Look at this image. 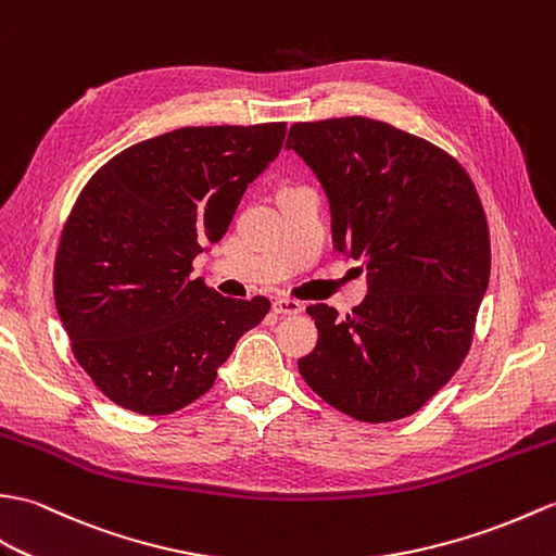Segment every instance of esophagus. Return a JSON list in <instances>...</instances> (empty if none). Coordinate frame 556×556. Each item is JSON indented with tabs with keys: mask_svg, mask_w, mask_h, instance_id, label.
<instances>
[{
	"mask_svg": "<svg viewBox=\"0 0 556 556\" xmlns=\"http://www.w3.org/2000/svg\"><path fill=\"white\" fill-rule=\"evenodd\" d=\"M273 309L279 315H299V313H303V303L295 299H277L273 303Z\"/></svg>",
	"mask_w": 556,
	"mask_h": 556,
	"instance_id": "obj_1",
	"label": "esophagus"
}]
</instances>
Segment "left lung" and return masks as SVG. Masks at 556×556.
Instances as JSON below:
<instances>
[{"label":"left lung","mask_w":556,"mask_h":556,"mask_svg":"<svg viewBox=\"0 0 556 556\" xmlns=\"http://www.w3.org/2000/svg\"><path fill=\"white\" fill-rule=\"evenodd\" d=\"M287 149L313 167L337 251L369 269L351 315L307 305L319 339L305 383L357 421L415 415L467 357L490 277V235L469 173L441 147L348 115L295 123Z\"/></svg>","instance_id":"left-lung-1"}]
</instances>
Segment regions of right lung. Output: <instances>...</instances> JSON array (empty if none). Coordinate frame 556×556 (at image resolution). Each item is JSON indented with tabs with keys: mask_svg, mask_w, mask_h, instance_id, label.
<instances>
[{
	"mask_svg": "<svg viewBox=\"0 0 556 556\" xmlns=\"http://www.w3.org/2000/svg\"><path fill=\"white\" fill-rule=\"evenodd\" d=\"M287 123L179 127L121 151L87 179L63 225L54 301L97 389L159 417L208 393L269 301L225 299L193 279L249 182L275 161Z\"/></svg>",
	"mask_w": 556,
	"mask_h": 556,
	"instance_id": "1",
	"label": "right lung"
}]
</instances>
